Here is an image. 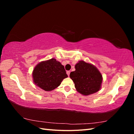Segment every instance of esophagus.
I'll return each mask as SVG.
<instances>
[{
    "instance_id": "esophagus-1",
    "label": "esophagus",
    "mask_w": 134,
    "mask_h": 134,
    "mask_svg": "<svg viewBox=\"0 0 134 134\" xmlns=\"http://www.w3.org/2000/svg\"><path fill=\"white\" fill-rule=\"evenodd\" d=\"M70 71H66V74H67V75H68V76L70 75Z\"/></svg>"
}]
</instances>
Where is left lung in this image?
<instances>
[{"instance_id":"8db88e82","label":"left lung","mask_w":134,"mask_h":134,"mask_svg":"<svg viewBox=\"0 0 134 134\" xmlns=\"http://www.w3.org/2000/svg\"><path fill=\"white\" fill-rule=\"evenodd\" d=\"M75 70L70 74L76 91L80 94L88 96L99 91L102 75L93 65L79 61L75 65Z\"/></svg>"}]
</instances>
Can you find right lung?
Wrapping results in <instances>:
<instances>
[{"label": "right lung", "instance_id": "add662e5", "mask_svg": "<svg viewBox=\"0 0 134 134\" xmlns=\"http://www.w3.org/2000/svg\"><path fill=\"white\" fill-rule=\"evenodd\" d=\"M34 83L45 91L58 87L68 77L64 66L54 58L38 63L32 72Z\"/></svg>", "mask_w": 134, "mask_h": 134}]
</instances>
